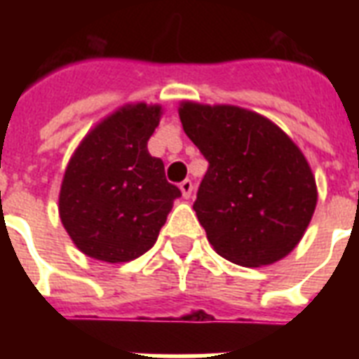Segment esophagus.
Segmentation results:
<instances>
[{"label":"esophagus","instance_id":"1","mask_svg":"<svg viewBox=\"0 0 359 359\" xmlns=\"http://www.w3.org/2000/svg\"><path fill=\"white\" fill-rule=\"evenodd\" d=\"M180 191H182V197L188 199V197L191 196V191H194V182H191L190 179L182 180V182H180Z\"/></svg>","mask_w":359,"mask_h":359}]
</instances>
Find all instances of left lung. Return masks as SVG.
<instances>
[{
    "mask_svg": "<svg viewBox=\"0 0 359 359\" xmlns=\"http://www.w3.org/2000/svg\"><path fill=\"white\" fill-rule=\"evenodd\" d=\"M179 117L208 160L194 210L214 251L255 268L289 255L317 207V182L304 152L251 109L184 100Z\"/></svg>",
    "mask_w": 359,
    "mask_h": 359,
    "instance_id": "left-lung-1",
    "label": "left lung"
}]
</instances>
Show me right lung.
<instances>
[{
    "label": "right lung",
    "mask_w": 359,
    "mask_h": 359,
    "mask_svg": "<svg viewBox=\"0 0 359 359\" xmlns=\"http://www.w3.org/2000/svg\"><path fill=\"white\" fill-rule=\"evenodd\" d=\"M162 114L158 104H126L95 124L70 156L59 218L87 257L117 264L143 255L180 197L147 149Z\"/></svg>",
    "instance_id": "right-lung-1"
}]
</instances>
